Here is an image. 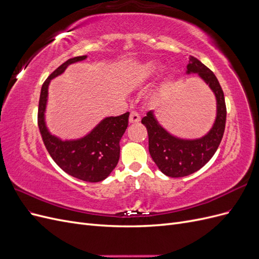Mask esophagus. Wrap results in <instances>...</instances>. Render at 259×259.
<instances>
[{
    "label": "esophagus",
    "instance_id": "1",
    "mask_svg": "<svg viewBox=\"0 0 259 259\" xmlns=\"http://www.w3.org/2000/svg\"><path fill=\"white\" fill-rule=\"evenodd\" d=\"M140 121V115L136 111H132L130 114V123H138Z\"/></svg>",
    "mask_w": 259,
    "mask_h": 259
}]
</instances>
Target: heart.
Returning <instances> with one entry per match:
<instances>
[{
    "instance_id": "heart-1",
    "label": "heart",
    "mask_w": 259,
    "mask_h": 259,
    "mask_svg": "<svg viewBox=\"0 0 259 259\" xmlns=\"http://www.w3.org/2000/svg\"><path fill=\"white\" fill-rule=\"evenodd\" d=\"M160 70V65L154 60H149L140 65L136 72V80L140 83L152 80Z\"/></svg>"
}]
</instances>
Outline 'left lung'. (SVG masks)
<instances>
[{
	"label": "left lung",
	"instance_id": "obj_1",
	"mask_svg": "<svg viewBox=\"0 0 259 259\" xmlns=\"http://www.w3.org/2000/svg\"><path fill=\"white\" fill-rule=\"evenodd\" d=\"M190 73H198L216 97V120L206 135L198 139L175 137L161 126L153 111H149L142 120L147 127L151 158L162 173L168 177L188 176L204 166L215 154L225 132L227 110L224 92L217 77L193 56L189 57L187 66V74Z\"/></svg>",
	"mask_w": 259,
	"mask_h": 259
}]
</instances>
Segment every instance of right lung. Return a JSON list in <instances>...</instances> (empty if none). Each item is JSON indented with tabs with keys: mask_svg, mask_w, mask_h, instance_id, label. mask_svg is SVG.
Instances as JSON below:
<instances>
[{
	"mask_svg": "<svg viewBox=\"0 0 259 259\" xmlns=\"http://www.w3.org/2000/svg\"><path fill=\"white\" fill-rule=\"evenodd\" d=\"M88 56L68 59L45 80L38 101L37 124L43 143L57 165L70 176L89 183L106 179L120 159V140L127 128L130 112L119 116H108L86 136L75 140H61L52 135L45 124L49 85L54 77L64 73L67 67Z\"/></svg>",
	"mask_w": 259,
	"mask_h": 259,
	"instance_id": "obj_1",
	"label": "right lung"
}]
</instances>
